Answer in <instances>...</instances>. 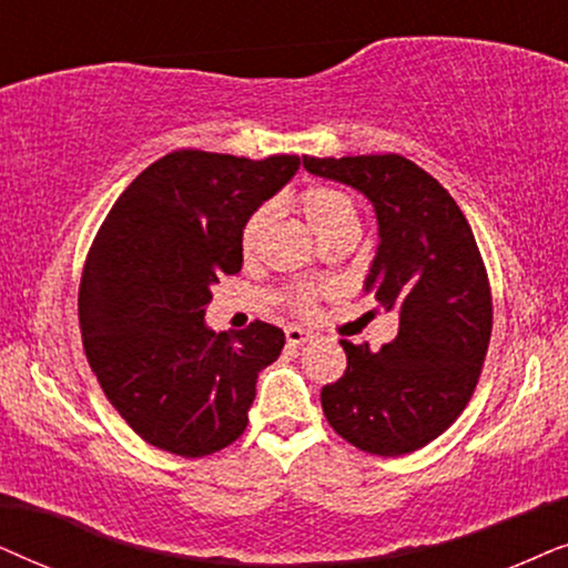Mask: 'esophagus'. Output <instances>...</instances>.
Wrapping results in <instances>:
<instances>
[{
  "label": "esophagus",
  "instance_id": "34e87169",
  "mask_svg": "<svg viewBox=\"0 0 568 568\" xmlns=\"http://www.w3.org/2000/svg\"><path fill=\"white\" fill-rule=\"evenodd\" d=\"M312 337H314V332H308L304 327H288V329H285V339H288V345H304Z\"/></svg>",
  "mask_w": 568,
  "mask_h": 568
}]
</instances>
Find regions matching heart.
<instances>
[{
  "label": "heart",
  "mask_w": 568,
  "mask_h": 568,
  "mask_svg": "<svg viewBox=\"0 0 568 568\" xmlns=\"http://www.w3.org/2000/svg\"><path fill=\"white\" fill-rule=\"evenodd\" d=\"M298 205L308 225H312L322 239H327L329 233L335 231L355 229V207L351 196L339 192V189H332L324 184L306 186L298 196ZM270 215H272L270 205H262L260 210H254V213L248 215V221L244 223V231H241V248H244V252H252L256 246V241H260L262 229L267 225ZM314 298H316V288H308V285H298V288H293L291 293L293 306H296L298 312H308V308L314 306Z\"/></svg>",
  "instance_id": "heart-1"
}]
</instances>
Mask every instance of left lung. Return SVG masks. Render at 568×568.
Here are the masks:
<instances>
[{"label": "left lung", "instance_id": "1", "mask_svg": "<svg viewBox=\"0 0 568 568\" xmlns=\"http://www.w3.org/2000/svg\"><path fill=\"white\" fill-rule=\"evenodd\" d=\"M304 169L368 196L379 246L363 293L399 316L376 353L339 339L347 368L322 389V410L361 452L407 455L459 418L480 379L494 327L486 264L452 194L407 158L304 155Z\"/></svg>", "mask_w": 568, "mask_h": 568}]
</instances>
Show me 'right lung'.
Instances as JSON below:
<instances>
[{
	"mask_svg": "<svg viewBox=\"0 0 568 568\" xmlns=\"http://www.w3.org/2000/svg\"><path fill=\"white\" fill-rule=\"evenodd\" d=\"M298 165V155L173 150L105 215L80 280L82 345L109 403L153 447L205 457L244 434L256 376L285 335L260 320L215 335L205 308L244 264L248 215Z\"/></svg>",
	"mask_w": 568,
	"mask_h": 568,
	"instance_id": "1",
	"label": "right lung"
}]
</instances>
